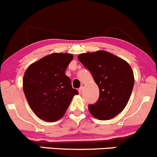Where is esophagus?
Wrapping results in <instances>:
<instances>
[{"label": "esophagus", "mask_w": 157, "mask_h": 157, "mask_svg": "<svg viewBox=\"0 0 157 157\" xmlns=\"http://www.w3.org/2000/svg\"><path fill=\"white\" fill-rule=\"evenodd\" d=\"M82 90H83V87H81L80 88H78V93H79V94H81L82 93Z\"/></svg>", "instance_id": "34e87169"}]
</instances>
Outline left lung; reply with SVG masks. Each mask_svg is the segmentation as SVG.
<instances>
[{
	"mask_svg": "<svg viewBox=\"0 0 157 157\" xmlns=\"http://www.w3.org/2000/svg\"><path fill=\"white\" fill-rule=\"evenodd\" d=\"M79 61L91 72L99 97L89 105L90 114L101 121L110 120L126 107L134 86V75L127 62L105 51L80 54Z\"/></svg>",
	"mask_w": 157,
	"mask_h": 157,
	"instance_id": "obj_1",
	"label": "left lung"
}]
</instances>
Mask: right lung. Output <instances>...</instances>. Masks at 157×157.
<instances>
[{
  "instance_id": "add662e5",
  "label": "right lung",
  "mask_w": 157,
  "mask_h": 157,
  "mask_svg": "<svg viewBox=\"0 0 157 157\" xmlns=\"http://www.w3.org/2000/svg\"><path fill=\"white\" fill-rule=\"evenodd\" d=\"M73 55L52 53L28 67L23 77V90L31 109L47 122L61 118L72 97L78 94L73 89L65 70Z\"/></svg>"
}]
</instances>
